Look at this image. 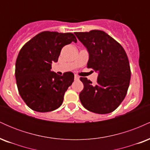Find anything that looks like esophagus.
<instances>
[{
	"label": "esophagus",
	"mask_w": 150,
	"mask_h": 150,
	"mask_svg": "<svg viewBox=\"0 0 150 150\" xmlns=\"http://www.w3.org/2000/svg\"><path fill=\"white\" fill-rule=\"evenodd\" d=\"M79 79H80V77L79 76H77V75H75V80H79Z\"/></svg>",
	"instance_id": "1"
}]
</instances>
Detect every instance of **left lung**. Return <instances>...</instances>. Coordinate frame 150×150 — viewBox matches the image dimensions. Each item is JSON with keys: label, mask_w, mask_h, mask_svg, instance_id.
<instances>
[{"label": "left lung", "mask_w": 150, "mask_h": 150, "mask_svg": "<svg viewBox=\"0 0 150 150\" xmlns=\"http://www.w3.org/2000/svg\"><path fill=\"white\" fill-rule=\"evenodd\" d=\"M89 52L87 68L98 72L97 84L80 77L84 88L80 100L86 109L99 114L111 113L126 95L130 85V63L122 46L104 31L75 32Z\"/></svg>", "instance_id": "1"}]
</instances>
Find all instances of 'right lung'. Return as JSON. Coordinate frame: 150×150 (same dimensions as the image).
<instances>
[{"instance_id": "1", "label": "right lung", "mask_w": 150, "mask_h": 150, "mask_svg": "<svg viewBox=\"0 0 150 150\" xmlns=\"http://www.w3.org/2000/svg\"><path fill=\"white\" fill-rule=\"evenodd\" d=\"M77 42L73 33L40 32L22 46L15 63V78L20 97L31 109L49 112L61 106L74 74L58 75L51 71L63 46Z\"/></svg>"}]
</instances>
